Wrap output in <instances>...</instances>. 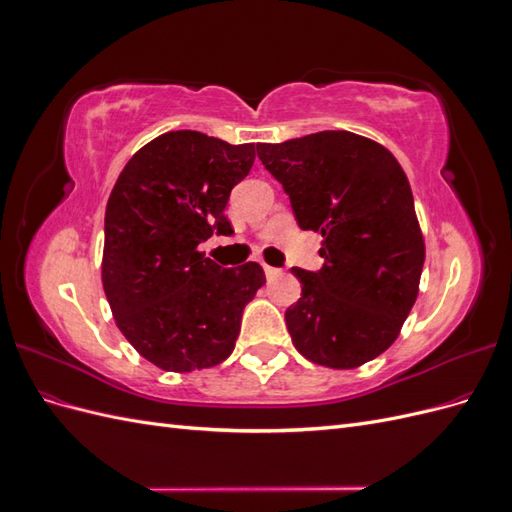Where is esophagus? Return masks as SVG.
<instances>
[{
    "label": "esophagus",
    "mask_w": 512,
    "mask_h": 512,
    "mask_svg": "<svg viewBox=\"0 0 512 512\" xmlns=\"http://www.w3.org/2000/svg\"><path fill=\"white\" fill-rule=\"evenodd\" d=\"M265 273H267V280H275V277H280V275H282V269L265 265Z\"/></svg>",
    "instance_id": "esophagus-1"
}]
</instances>
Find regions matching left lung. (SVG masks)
Returning <instances> with one entry per match:
<instances>
[{"mask_svg": "<svg viewBox=\"0 0 512 512\" xmlns=\"http://www.w3.org/2000/svg\"><path fill=\"white\" fill-rule=\"evenodd\" d=\"M256 151L299 226L322 235L324 267H292L303 286L286 309L292 344L316 365L361 367L395 342L421 282L425 241L404 168L380 143L346 130Z\"/></svg>", "mask_w": 512, "mask_h": 512, "instance_id": "obj_1", "label": "left lung"}]
</instances>
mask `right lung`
I'll return each instance as SVG.
<instances>
[{
    "mask_svg": "<svg viewBox=\"0 0 512 512\" xmlns=\"http://www.w3.org/2000/svg\"><path fill=\"white\" fill-rule=\"evenodd\" d=\"M254 158V143L166 132L134 153L108 196L104 294L119 331L160 369L226 361L245 305L267 282L258 262L222 269L198 250L213 232H232L224 209Z\"/></svg>",
    "mask_w": 512,
    "mask_h": 512,
    "instance_id": "add662e5",
    "label": "right lung"
}]
</instances>
